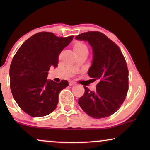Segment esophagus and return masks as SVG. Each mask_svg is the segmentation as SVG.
<instances>
[{"label": "esophagus", "instance_id": "esophagus-1", "mask_svg": "<svg viewBox=\"0 0 150 150\" xmlns=\"http://www.w3.org/2000/svg\"><path fill=\"white\" fill-rule=\"evenodd\" d=\"M69 85H70V86H73V85H76V83L74 81H70L69 83Z\"/></svg>", "mask_w": 150, "mask_h": 150}]
</instances>
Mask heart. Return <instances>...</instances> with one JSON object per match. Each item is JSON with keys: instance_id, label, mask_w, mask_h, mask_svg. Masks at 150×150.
<instances>
[{"instance_id": "b5f03b06", "label": "heart", "mask_w": 150, "mask_h": 150, "mask_svg": "<svg viewBox=\"0 0 150 150\" xmlns=\"http://www.w3.org/2000/svg\"><path fill=\"white\" fill-rule=\"evenodd\" d=\"M74 50H85V49H87V46H86L84 43L79 42H76L74 44Z\"/></svg>"}]
</instances>
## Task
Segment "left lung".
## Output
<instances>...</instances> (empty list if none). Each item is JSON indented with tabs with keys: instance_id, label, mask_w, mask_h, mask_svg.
Returning a JSON list of instances; mask_svg holds the SVG:
<instances>
[{
	"instance_id": "obj_1",
	"label": "left lung",
	"mask_w": 150,
	"mask_h": 150,
	"mask_svg": "<svg viewBox=\"0 0 150 150\" xmlns=\"http://www.w3.org/2000/svg\"><path fill=\"white\" fill-rule=\"evenodd\" d=\"M87 41L93 49V59L88 75L99 83L96 91L85 88L79 104L88 115L95 119L115 113L124 102L128 91V69L120 48L107 36L98 31H89L76 37Z\"/></svg>"
}]
</instances>
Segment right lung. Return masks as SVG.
I'll return each mask as SVG.
<instances>
[{
    "label": "right lung",
    "instance_id": "1",
    "mask_svg": "<svg viewBox=\"0 0 150 150\" xmlns=\"http://www.w3.org/2000/svg\"><path fill=\"white\" fill-rule=\"evenodd\" d=\"M73 38L38 33L26 40L13 57L10 88L18 106L30 116L40 117L54 111L59 93L69 85L65 80L57 83L47 77L50 67H57L59 54Z\"/></svg>",
    "mask_w": 150,
    "mask_h": 150
}]
</instances>
